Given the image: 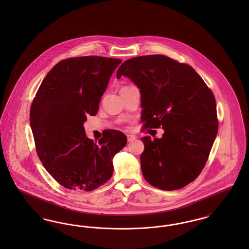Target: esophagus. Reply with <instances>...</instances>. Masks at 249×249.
I'll return each mask as SVG.
<instances>
[{
    "instance_id": "1",
    "label": "esophagus",
    "mask_w": 249,
    "mask_h": 249,
    "mask_svg": "<svg viewBox=\"0 0 249 249\" xmlns=\"http://www.w3.org/2000/svg\"><path fill=\"white\" fill-rule=\"evenodd\" d=\"M127 139H128V142H130L134 141L136 139V137L134 135H130L129 134V135H127Z\"/></svg>"
}]
</instances>
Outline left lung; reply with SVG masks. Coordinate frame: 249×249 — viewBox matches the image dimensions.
I'll return each instance as SVG.
<instances>
[{"mask_svg":"<svg viewBox=\"0 0 249 249\" xmlns=\"http://www.w3.org/2000/svg\"><path fill=\"white\" fill-rule=\"evenodd\" d=\"M122 75L140 89L142 127L164 130L160 139H141L143 178L160 190L184 188L201 174L217 134L213 92L191 66L163 55L127 59Z\"/></svg>","mask_w":249,"mask_h":249,"instance_id":"8db88e82","label":"left lung"}]
</instances>
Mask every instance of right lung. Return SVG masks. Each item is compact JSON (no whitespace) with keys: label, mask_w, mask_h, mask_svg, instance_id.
Masks as SVG:
<instances>
[{"label":"right lung","mask_w":249,"mask_h":249,"mask_svg":"<svg viewBox=\"0 0 249 249\" xmlns=\"http://www.w3.org/2000/svg\"><path fill=\"white\" fill-rule=\"evenodd\" d=\"M121 61L98 56L63 59L37 90L30 112L36 151L49 175L66 189L91 191L107 183L114 156L127 143L119 130H107L96 143L84 129Z\"/></svg>","instance_id":"add662e5"}]
</instances>
